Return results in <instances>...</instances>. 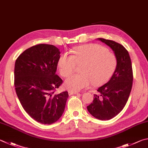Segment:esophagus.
<instances>
[{
  "label": "esophagus",
  "mask_w": 148,
  "mask_h": 148,
  "mask_svg": "<svg viewBox=\"0 0 148 148\" xmlns=\"http://www.w3.org/2000/svg\"><path fill=\"white\" fill-rule=\"evenodd\" d=\"M76 94H78V92H76V91H71V90H70L69 92V95L70 96L72 95H76Z\"/></svg>",
  "instance_id": "1"
}]
</instances>
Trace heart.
Segmentation results:
<instances>
[{
	"mask_svg": "<svg viewBox=\"0 0 148 148\" xmlns=\"http://www.w3.org/2000/svg\"><path fill=\"white\" fill-rule=\"evenodd\" d=\"M73 55L63 53L58 60L59 71L66 77L73 73L77 65L82 74H74L67 78L65 87L71 91H78L91 85L100 86L111 79L116 71L118 61L114 53L98 44L84 45L76 48Z\"/></svg>",
	"mask_w": 148,
	"mask_h": 148,
	"instance_id": "1",
	"label": "heart"
}]
</instances>
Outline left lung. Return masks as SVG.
I'll return each mask as SVG.
<instances>
[{
  "label": "left lung",
  "instance_id": "1",
  "mask_svg": "<svg viewBox=\"0 0 148 148\" xmlns=\"http://www.w3.org/2000/svg\"><path fill=\"white\" fill-rule=\"evenodd\" d=\"M98 40L112 48L118 65L111 79L98 88L97 95H94L93 101L87 106V110L96 119L108 120L116 116L127 103L132 88L133 69L128 51L123 45L112 40Z\"/></svg>",
  "mask_w": 148,
  "mask_h": 148
}]
</instances>
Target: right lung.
Here are the masks:
<instances>
[{
	"label": "right lung",
	"instance_id": "add662e5",
	"mask_svg": "<svg viewBox=\"0 0 148 148\" xmlns=\"http://www.w3.org/2000/svg\"><path fill=\"white\" fill-rule=\"evenodd\" d=\"M60 54L53 45L39 44L24 51L15 63L14 85L18 100L29 116L42 124L60 119L69 97L67 91L54 94L63 83L56 74Z\"/></svg>",
	"mask_w": 148,
	"mask_h": 148
}]
</instances>
